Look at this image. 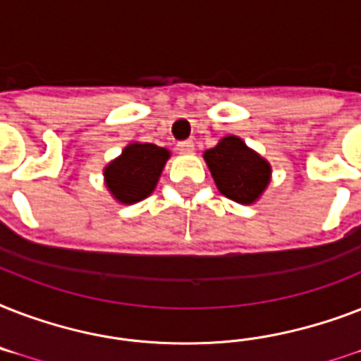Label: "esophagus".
Here are the masks:
<instances>
[{
    "instance_id": "34e87169",
    "label": "esophagus",
    "mask_w": 361,
    "mask_h": 361,
    "mask_svg": "<svg viewBox=\"0 0 361 361\" xmlns=\"http://www.w3.org/2000/svg\"><path fill=\"white\" fill-rule=\"evenodd\" d=\"M178 152H180V153H185V155H189V153L195 152V144H192V140L178 142Z\"/></svg>"
}]
</instances>
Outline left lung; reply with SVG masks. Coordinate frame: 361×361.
<instances>
[{
    "instance_id": "obj_1",
    "label": "left lung",
    "mask_w": 361,
    "mask_h": 361,
    "mask_svg": "<svg viewBox=\"0 0 361 361\" xmlns=\"http://www.w3.org/2000/svg\"><path fill=\"white\" fill-rule=\"evenodd\" d=\"M204 161L221 195L234 202H257L269 183L271 166L268 161L234 135L221 138L217 146L206 149Z\"/></svg>"
}]
</instances>
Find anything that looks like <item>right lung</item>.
<instances>
[{
    "mask_svg": "<svg viewBox=\"0 0 361 361\" xmlns=\"http://www.w3.org/2000/svg\"><path fill=\"white\" fill-rule=\"evenodd\" d=\"M169 157V149L155 144L133 142L125 146L120 157L104 169L110 195L121 204H135L149 197Z\"/></svg>",
    "mask_w": 361,
    "mask_h": 361,
    "instance_id": "add662e5",
    "label": "right lung"
}]
</instances>
